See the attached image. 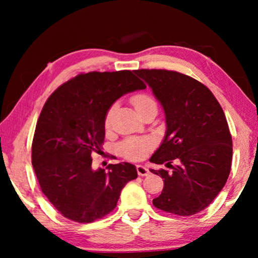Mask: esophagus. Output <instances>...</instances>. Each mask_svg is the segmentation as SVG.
Listing matches in <instances>:
<instances>
[{
	"instance_id": "obj_1",
	"label": "esophagus",
	"mask_w": 258,
	"mask_h": 258,
	"mask_svg": "<svg viewBox=\"0 0 258 258\" xmlns=\"http://www.w3.org/2000/svg\"><path fill=\"white\" fill-rule=\"evenodd\" d=\"M137 172L140 176H147L149 175V169H148L146 166H142V165H138L137 166Z\"/></svg>"
}]
</instances>
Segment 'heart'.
I'll use <instances>...</instances> for the list:
<instances>
[{
	"label": "heart",
	"instance_id": "obj_1",
	"mask_svg": "<svg viewBox=\"0 0 258 258\" xmlns=\"http://www.w3.org/2000/svg\"><path fill=\"white\" fill-rule=\"evenodd\" d=\"M135 110L140 116L151 108H157V103L154 98L148 93L141 92L134 94L131 98ZM115 111V106H111L108 109L103 118V126L106 130H109L111 126V120ZM155 148V142L151 139H128L125 140L118 146L119 154L126 159L130 160H141L145 158L148 152H150Z\"/></svg>",
	"mask_w": 258,
	"mask_h": 258
}]
</instances>
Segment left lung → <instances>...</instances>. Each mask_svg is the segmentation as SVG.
<instances>
[{
  "label": "left lung",
  "instance_id": "obj_1",
  "mask_svg": "<svg viewBox=\"0 0 258 258\" xmlns=\"http://www.w3.org/2000/svg\"><path fill=\"white\" fill-rule=\"evenodd\" d=\"M135 73L163 104L167 124L150 161L166 164L172 172L150 169L164 178V189L152 204L173 215H195L212 204L231 171L232 135L223 109L206 85L184 74L166 69Z\"/></svg>",
  "mask_w": 258,
  "mask_h": 258
}]
</instances>
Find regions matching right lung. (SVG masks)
Instances as JSON below:
<instances>
[{"label":"right lung","instance_id":"1","mask_svg":"<svg viewBox=\"0 0 258 258\" xmlns=\"http://www.w3.org/2000/svg\"><path fill=\"white\" fill-rule=\"evenodd\" d=\"M135 71L81 73L47 98L32 143V164L45 197L63 217L91 223L115 209L126 183L138 177L128 163L93 171L104 142V115L121 95L146 89ZM101 155V154H100Z\"/></svg>","mask_w":258,"mask_h":258}]
</instances>
